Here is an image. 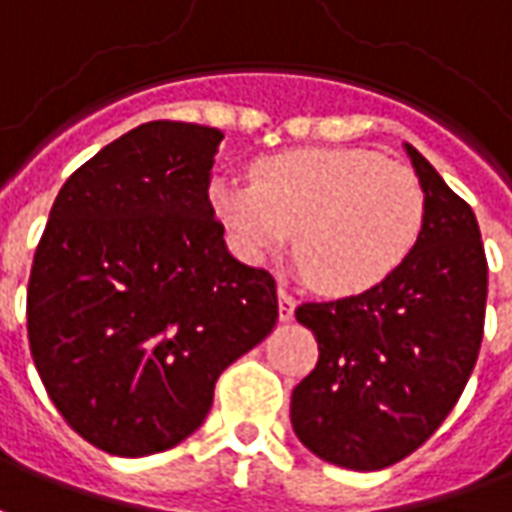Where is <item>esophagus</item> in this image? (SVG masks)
<instances>
[{"instance_id":"34e87169","label":"esophagus","mask_w":512,"mask_h":512,"mask_svg":"<svg viewBox=\"0 0 512 512\" xmlns=\"http://www.w3.org/2000/svg\"><path fill=\"white\" fill-rule=\"evenodd\" d=\"M280 321H291L293 318V310H296V299H293L291 293L285 291V288H280Z\"/></svg>"}]
</instances>
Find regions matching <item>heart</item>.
<instances>
[{"label": "heart", "instance_id": "b5f03b06", "mask_svg": "<svg viewBox=\"0 0 512 512\" xmlns=\"http://www.w3.org/2000/svg\"><path fill=\"white\" fill-rule=\"evenodd\" d=\"M210 205L235 249L260 263L296 232L307 280L332 296L377 288L416 249L427 196L416 171L368 149H291L252 166V185L216 180Z\"/></svg>", "mask_w": 512, "mask_h": 512}]
</instances>
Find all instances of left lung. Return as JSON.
I'll use <instances>...</instances> for the list:
<instances>
[{
  "instance_id": "8db88e82",
  "label": "left lung",
  "mask_w": 512,
  "mask_h": 512,
  "mask_svg": "<svg viewBox=\"0 0 512 512\" xmlns=\"http://www.w3.org/2000/svg\"><path fill=\"white\" fill-rule=\"evenodd\" d=\"M427 196V219L388 280L335 302H305L318 363L293 388L296 438L327 463L380 471L452 413L474 371L485 324L488 260L474 210L405 144Z\"/></svg>"
}]
</instances>
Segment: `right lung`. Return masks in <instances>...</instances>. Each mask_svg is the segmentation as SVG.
<instances>
[{
    "label": "right lung",
    "instance_id": "add662e5",
    "mask_svg": "<svg viewBox=\"0 0 512 512\" xmlns=\"http://www.w3.org/2000/svg\"><path fill=\"white\" fill-rule=\"evenodd\" d=\"M221 130L149 121L60 188L27 285L49 399L107 455L185 441L224 368L277 324V282L235 260L210 205Z\"/></svg>",
    "mask_w": 512,
    "mask_h": 512
}]
</instances>
